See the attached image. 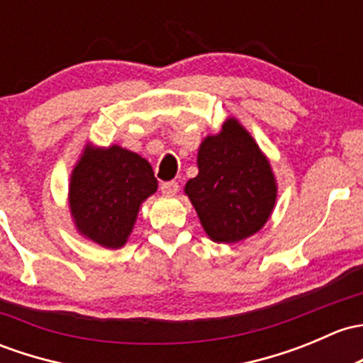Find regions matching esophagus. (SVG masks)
Instances as JSON below:
<instances>
[{"label":"esophagus","instance_id":"obj_1","mask_svg":"<svg viewBox=\"0 0 363 363\" xmlns=\"http://www.w3.org/2000/svg\"><path fill=\"white\" fill-rule=\"evenodd\" d=\"M160 189H162V193H165V194H169V196H172V194H175L179 191V182H175V181L162 182Z\"/></svg>","mask_w":363,"mask_h":363}]
</instances>
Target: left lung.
<instances>
[{
	"label": "left lung",
	"instance_id": "8db88e82",
	"mask_svg": "<svg viewBox=\"0 0 363 363\" xmlns=\"http://www.w3.org/2000/svg\"><path fill=\"white\" fill-rule=\"evenodd\" d=\"M198 175L186 194L213 242L235 243L261 230L277 200L269 163L236 120L201 143Z\"/></svg>",
	"mask_w": 363,
	"mask_h": 363
}]
</instances>
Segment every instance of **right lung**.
I'll list each match as a JSON object with an SVG mask.
<instances>
[{
    "label": "right lung",
    "mask_w": 363,
    "mask_h": 363,
    "mask_svg": "<svg viewBox=\"0 0 363 363\" xmlns=\"http://www.w3.org/2000/svg\"><path fill=\"white\" fill-rule=\"evenodd\" d=\"M158 188L150 163L111 146L86 150L71 175L69 207L82 235L118 249L127 242L140 203Z\"/></svg>",
    "instance_id": "add662e5"
}]
</instances>
